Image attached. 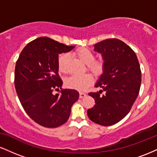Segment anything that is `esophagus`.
<instances>
[{
  "instance_id": "obj_1",
  "label": "esophagus",
  "mask_w": 157,
  "mask_h": 157,
  "mask_svg": "<svg viewBox=\"0 0 157 157\" xmlns=\"http://www.w3.org/2000/svg\"><path fill=\"white\" fill-rule=\"evenodd\" d=\"M86 97V94L82 93V92H80V98H84V97Z\"/></svg>"
}]
</instances>
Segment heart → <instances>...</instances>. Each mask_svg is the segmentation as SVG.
Returning a JSON list of instances; mask_svg holds the SVG:
<instances>
[{
  "mask_svg": "<svg viewBox=\"0 0 157 157\" xmlns=\"http://www.w3.org/2000/svg\"><path fill=\"white\" fill-rule=\"evenodd\" d=\"M76 55L80 60L87 65V67L94 75H100L104 69V60L102 59L94 60V55L91 50L87 48H80L76 51ZM68 55L63 53L60 55L57 60L59 71L61 73H67V63ZM93 82V77L89 74L80 75H72L68 77L65 81L67 87L76 89L78 91H84Z\"/></svg>",
  "mask_w": 157,
  "mask_h": 157,
  "instance_id": "heart-1",
  "label": "heart"
}]
</instances>
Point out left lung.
Wrapping results in <instances>:
<instances>
[{
    "instance_id": "left-lung-1",
    "label": "left lung",
    "mask_w": 157,
    "mask_h": 157,
    "mask_svg": "<svg viewBox=\"0 0 157 157\" xmlns=\"http://www.w3.org/2000/svg\"><path fill=\"white\" fill-rule=\"evenodd\" d=\"M94 51L101 54L104 60L102 74L89 93L95 100L88 110L90 120L103 126L116 124L129 113L137 98L141 85V70L135 52L120 40L106 39L94 45ZM102 90L104 95H100Z\"/></svg>"
}]
</instances>
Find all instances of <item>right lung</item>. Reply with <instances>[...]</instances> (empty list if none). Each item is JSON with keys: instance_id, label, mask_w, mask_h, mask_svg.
Wrapping results in <instances>:
<instances>
[{"instance_id": "add662e5", "label": "right lung", "mask_w": 157, "mask_h": 157, "mask_svg": "<svg viewBox=\"0 0 157 157\" xmlns=\"http://www.w3.org/2000/svg\"><path fill=\"white\" fill-rule=\"evenodd\" d=\"M74 48L49 37H38L25 46L16 62L15 86L20 102L27 114L44 127L57 128L66 122L79 98L75 89L53 93L63 85L58 75L59 55Z\"/></svg>"}]
</instances>
